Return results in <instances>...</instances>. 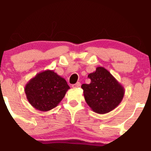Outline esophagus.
<instances>
[{
  "instance_id": "34e87169",
  "label": "esophagus",
  "mask_w": 151,
  "mask_h": 151,
  "mask_svg": "<svg viewBox=\"0 0 151 151\" xmlns=\"http://www.w3.org/2000/svg\"><path fill=\"white\" fill-rule=\"evenodd\" d=\"M80 85H81L80 83H79V82H77V83H76V84H73V85H72V88H74V89H76V88L79 87V86H80Z\"/></svg>"
}]
</instances>
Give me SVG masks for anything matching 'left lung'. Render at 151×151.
<instances>
[{
    "label": "left lung",
    "instance_id": "1",
    "mask_svg": "<svg viewBox=\"0 0 151 151\" xmlns=\"http://www.w3.org/2000/svg\"><path fill=\"white\" fill-rule=\"evenodd\" d=\"M91 79L89 84H83L84 99L95 113L104 114L116 109L122 101L125 89L120 82L103 67L88 75Z\"/></svg>",
    "mask_w": 151,
    "mask_h": 151
}]
</instances>
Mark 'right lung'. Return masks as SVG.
<instances>
[{
  "instance_id": "add662e5",
  "label": "right lung",
  "mask_w": 151,
  "mask_h": 151,
  "mask_svg": "<svg viewBox=\"0 0 151 151\" xmlns=\"http://www.w3.org/2000/svg\"><path fill=\"white\" fill-rule=\"evenodd\" d=\"M70 89L63 77L53 70H47L30 79L24 90L32 106L40 111H48L61 102Z\"/></svg>"
}]
</instances>
